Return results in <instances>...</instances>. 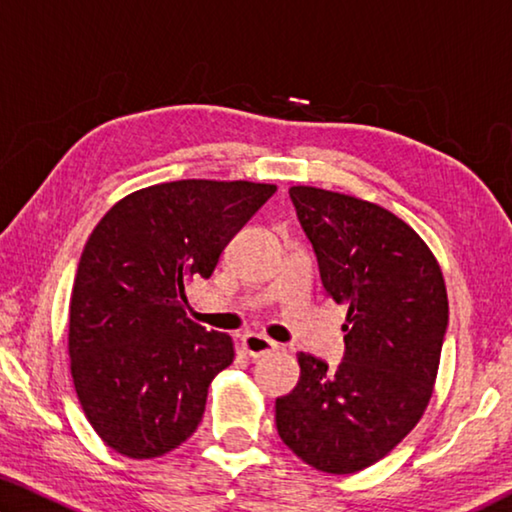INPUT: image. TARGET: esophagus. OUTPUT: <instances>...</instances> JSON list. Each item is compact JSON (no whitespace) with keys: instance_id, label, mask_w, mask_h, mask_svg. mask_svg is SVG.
<instances>
[{"instance_id":"obj_1","label":"esophagus","mask_w":512,"mask_h":512,"mask_svg":"<svg viewBox=\"0 0 512 512\" xmlns=\"http://www.w3.org/2000/svg\"><path fill=\"white\" fill-rule=\"evenodd\" d=\"M241 345H244V350L253 359H259V357H264V354H271L277 350V343L268 339V336H264V334H246L244 339H241Z\"/></svg>"}]
</instances>
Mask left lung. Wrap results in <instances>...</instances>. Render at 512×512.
I'll list each match as a JSON object with an SVG mask.
<instances>
[{
  "label": "left lung",
  "instance_id": "1",
  "mask_svg": "<svg viewBox=\"0 0 512 512\" xmlns=\"http://www.w3.org/2000/svg\"><path fill=\"white\" fill-rule=\"evenodd\" d=\"M289 196L348 323L336 370L298 354V386L275 400L277 433L316 470L352 474L391 452L427 409L449 323L443 271L384 207L305 185Z\"/></svg>",
  "mask_w": 512,
  "mask_h": 512
}]
</instances>
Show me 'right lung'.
<instances>
[{"label":"right lung","mask_w":512,"mask_h":512,"mask_svg":"<svg viewBox=\"0 0 512 512\" xmlns=\"http://www.w3.org/2000/svg\"><path fill=\"white\" fill-rule=\"evenodd\" d=\"M275 189L153 185L121 198L92 230L69 302V359L85 418L115 452L155 458L196 431L207 388L235 348L228 334L187 318L185 287L214 273Z\"/></svg>","instance_id":"add662e5"}]
</instances>
